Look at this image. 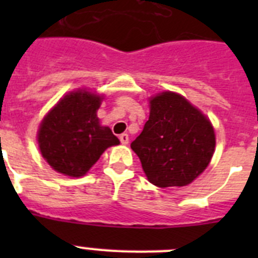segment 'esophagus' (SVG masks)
Listing matches in <instances>:
<instances>
[{
    "instance_id": "esophagus-1",
    "label": "esophagus",
    "mask_w": 258,
    "mask_h": 258,
    "mask_svg": "<svg viewBox=\"0 0 258 258\" xmlns=\"http://www.w3.org/2000/svg\"><path fill=\"white\" fill-rule=\"evenodd\" d=\"M118 138H120V142H121L122 145H127V143H129V136H127L126 133L120 134V137H118Z\"/></svg>"
}]
</instances>
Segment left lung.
Here are the masks:
<instances>
[{
    "instance_id": "8db88e82",
    "label": "left lung",
    "mask_w": 258,
    "mask_h": 258,
    "mask_svg": "<svg viewBox=\"0 0 258 258\" xmlns=\"http://www.w3.org/2000/svg\"><path fill=\"white\" fill-rule=\"evenodd\" d=\"M131 147L152 184L181 187L208 166L216 137L202 111L182 95L164 92L151 98L149 120Z\"/></svg>"
}]
</instances>
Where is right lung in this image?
<instances>
[{
    "instance_id": "1",
    "label": "right lung",
    "mask_w": 258,
    "mask_h": 258,
    "mask_svg": "<svg viewBox=\"0 0 258 258\" xmlns=\"http://www.w3.org/2000/svg\"><path fill=\"white\" fill-rule=\"evenodd\" d=\"M102 99L101 95L79 89L64 95L45 116L38 129V146L52 169L81 177L104 150L120 143L97 117Z\"/></svg>"
}]
</instances>
